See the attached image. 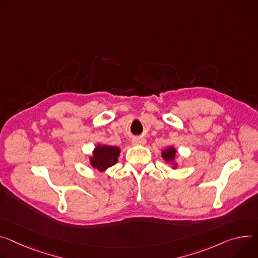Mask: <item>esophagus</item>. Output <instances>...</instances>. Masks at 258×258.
<instances>
[{
    "label": "esophagus",
    "instance_id": "34e87169",
    "mask_svg": "<svg viewBox=\"0 0 258 258\" xmlns=\"http://www.w3.org/2000/svg\"><path fill=\"white\" fill-rule=\"evenodd\" d=\"M146 140L144 138H134L133 144L134 145H145Z\"/></svg>",
    "mask_w": 258,
    "mask_h": 258
}]
</instances>
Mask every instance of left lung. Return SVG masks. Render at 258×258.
<instances>
[{
    "label": "left lung",
    "mask_w": 258,
    "mask_h": 258,
    "mask_svg": "<svg viewBox=\"0 0 258 258\" xmlns=\"http://www.w3.org/2000/svg\"><path fill=\"white\" fill-rule=\"evenodd\" d=\"M176 153H177V151H176V149H175L174 147H169V148L165 149V150H163V151L161 152L162 158L165 159L167 162H171L172 165L174 166L173 169H176V168H177V163L175 162Z\"/></svg>",
    "instance_id": "obj_1"
}]
</instances>
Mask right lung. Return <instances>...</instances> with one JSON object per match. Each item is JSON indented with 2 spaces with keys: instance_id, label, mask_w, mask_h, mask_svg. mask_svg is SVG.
I'll list each match as a JSON object with an SVG mask.
<instances>
[{
  "instance_id": "add662e5",
  "label": "right lung",
  "mask_w": 258,
  "mask_h": 258,
  "mask_svg": "<svg viewBox=\"0 0 258 258\" xmlns=\"http://www.w3.org/2000/svg\"><path fill=\"white\" fill-rule=\"evenodd\" d=\"M120 148L108 145H98L89 157L90 166L100 172L106 171L108 168L114 166L118 161Z\"/></svg>"
}]
</instances>
